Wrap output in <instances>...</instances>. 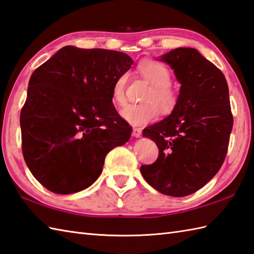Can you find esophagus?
Instances as JSON below:
<instances>
[{"mask_svg": "<svg viewBox=\"0 0 254 254\" xmlns=\"http://www.w3.org/2000/svg\"><path fill=\"white\" fill-rule=\"evenodd\" d=\"M141 132H142L141 128H137V127H134V128L132 129V136H133V137H136V138H139L140 136H141Z\"/></svg>", "mask_w": 254, "mask_h": 254, "instance_id": "esophagus-1", "label": "esophagus"}]
</instances>
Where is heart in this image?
<instances>
[{
	"label": "heart",
	"instance_id": "b5f03b06",
	"mask_svg": "<svg viewBox=\"0 0 254 254\" xmlns=\"http://www.w3.org/2000/svg\"><path fill=\"white\" fill-rule=\"evenodd\" d=\"M138 72L152 86L144 95L145 102L130 103L121 110V116L133 126H142L153 121L160 114V106L164 112L172 111L177 104L178 92L171 84L172 74L161 62L146 61L138 65ZM128 75L117 78L112 89V100L118 105L126 101Z\"/></svg>",
	"mask_w": 254,
	"mask_h": 254
}]
</instances>
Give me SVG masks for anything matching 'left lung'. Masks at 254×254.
Listing matches in <instances>:
<instances>
[{
    "label": "left lung",
    "instance_id": "left-lung-1",
    "mask_svg": "<svg viewBox=\"0 0 254 254\" xmlns=\"http://www.w3.org/2000/svg\"><path fill=\"white\" fill-rule=\"evenodd\" d=\"M160 61L171 65L182 87L171 115L143 129L159 156L140 172L159 192L185 196L210 182L226 157L234 124L228 84L195 49H175Z\"/></svg>",
    "mask_w": 254,
    "mask_h": 254
}]
</instances>
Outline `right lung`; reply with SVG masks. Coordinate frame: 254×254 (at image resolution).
Masks as SVG:
<instances>
[{"instance_id":"add662e5","label":"right lung","mask_w":254,"mask_h":254,"mask_svg":"<svg viewBox=\"0 0 254 254\" xmlns=\"http://www.w3.org/2000/svg\"><path fill=\"white\" fill-rule=\"evenodd\" d=\"M132 63L117 51L67 46L32 72L20 112L21 148L43 187L59 194L90 187L106 154L130 139L112 89Z\"/></svg>"}]
</instances>
